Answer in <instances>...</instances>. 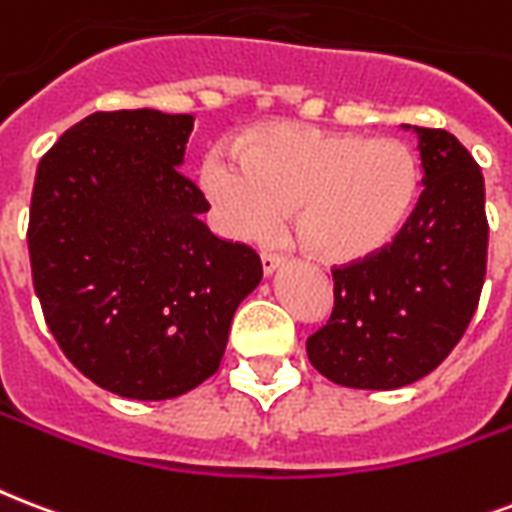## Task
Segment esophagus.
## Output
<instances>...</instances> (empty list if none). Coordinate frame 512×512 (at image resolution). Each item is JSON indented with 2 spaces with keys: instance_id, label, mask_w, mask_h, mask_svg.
<instances>
[{
  "instance_id": "obj_1",
  "label": "esophagus",
  "mask_w": 512,
  "mask_h": 512,
  "mask_svg": "<svg viewBox=\"0 0 512 512\" xmlns=\"http://www.w3.org/2000/svg\"><path fill=\"white\" fill-rule=\"evenodd\" d=\"M260 263H263L265 276H271L273 271H279V268H282L284 260L279 255H263V260H260Z\"/></svg>"
}]
</instances>
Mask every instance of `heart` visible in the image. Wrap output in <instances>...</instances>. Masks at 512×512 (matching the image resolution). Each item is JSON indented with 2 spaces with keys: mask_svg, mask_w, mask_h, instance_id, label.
Instances as JSON below:
<instances>
[{
  "mask_svg": "<svg viewBox=\"0 0 512 512\" xmlns=\"http://www.w3.org/2000/svg\"><path fill=\"white\" fill-rule=\"evenodd\" d=\"M201 187L236 241H268L290 209L300 247L330 263L373 255L395 239L419 195L413 152L386 136L271 123L241 144V161L206 155Z\"/></svg>",
  "mask_w": 512,
  "mask_h": 512,
  "instance_id": "b5f03b06",
  "label": "heart"
}]
</instances>
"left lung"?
<instances>
[{
  "label": "left lung",
  "instance_id": "8db88e82",
  "mask_svg": "<svg viewBox=\"0 0 512 512\" xmlns=\"http://www.w3.org/2000/svg\"><path fill=\"white\" fill-rule=\"evenodd\" d=\"M419 139L421 190L392 244L335 268V306L306 341L311 365L351 389H400L438 368L473 319L486 276V187L443 128Z\"/></svg>",
  "mask_w": 512,
  "mask_h": 512
}]
</instances>
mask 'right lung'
Instances as JSON below:
<instances>
[{
  "label": "right lung",
  "instance_id": "1",
  "mask_svg": "<svg viewBox=\"0 0 512 512\" xmlns=\"http://www.w3.org/2000/svg\"><path fill=\"white\" fill-rule=\"evenodd\" d=\"M193 115L93 112L37 166L34 292L74 368L128 400H171L220 368L233 314L263 279L247 244L206 228L182 174Z\"/></svg>",
  "mask_w": 512,
  "mask_h": 512
}]
</instances>
